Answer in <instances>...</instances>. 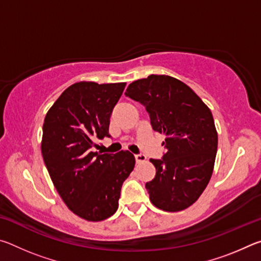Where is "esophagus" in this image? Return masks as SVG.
Wrapping results in <instances>:
<instances>
[{"label":"esophagus","mask_w":261,"mask_h":261,"mask_svg":"<svg viewBox=\"0 0 261 261\" xmlns=\"http://www.w3.org/2000/svg\"><path fill=\"white\" fill-rule=\"evenodd\" d=\"M136 158V162L137 163H141V162H146L147 161V158L145 154H137V155H135Z\"/></svg>","instance_id":"1"}]
</instances>
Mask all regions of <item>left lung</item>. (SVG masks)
<instances>
[{
	"mask_svg": "<svg viewBox=\"0 0 261 261\" xmlns=\"http://www.w3.org/2000/svg\"><path fill=\"white\" fill-rule=\"evenodd\" d=\"M125 95L139 101L153 130L166 136L165 155L149 160L156 169L145 185L149 200L166 212L188 208L204 192L214 169L218 132L210 108L187 84L166 74L131 83Z\"/></svg>",
	"mask_w": 261,
	"mask_h": 261,
	"instance_id": "1",
	"label": "left lung"
}]
</instances>
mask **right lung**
Returning <instances> with one entry per match:
<instances>
[{"label": "right lung", "instance_id": "right-lung-1", "mask_svg": "<svg viewBox=\"0 0 261 261\" xmlns=\"http://www.w3.org/2000/svg\"><path fill=\"white\" fill-rule=\"evenodd\" d=\"M125 85L74 83L59 96L43 122L41 153L53 184L70 211L92 222L117 211L122 184L135 168L129 151H91L95 138L110 137V115Z\"/></svg>", "mask_w": 261, "mask_h": 261}]
</instances>
